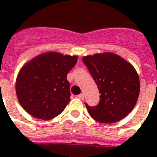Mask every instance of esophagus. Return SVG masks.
Segmentation results:
<instances>
[{"label":"esophagus","instance_id":"34e87169","mask_svg":"<svg viewBox=\"0 0 157 157\" xmlns=\"http://www.w3.org/2000/svg\"><path fill=\"white\" fill-rule=\"evenodd\" d=\"M77 98H78V99L83 100V99H84V94H79V95H78Z\"/></svg>","mask_w":157,"mask_h":157}]
</instances>
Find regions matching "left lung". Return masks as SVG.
<instances>
[{
	"label": "left lung",
	"mask_w": 157,
	"mask_h": 157,
	"mask_svg": "<svg viewBox=\"0 0 157 157\" xmlns=\"http://www.w3.org/2000/svg\"><path fill=\"white\" fill-rule=\"evenodd\" d=\"M101 94L99 104L90 107L89 114L101 123H113L127 116L135 106L140 93L138 72L132 64L113 52L82 57Z\"/></svg>",
	"instance_id": "left-lung-1"
}]
</instances>
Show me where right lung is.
Masks as SVG:
<instances>
[{
  "mask_svg": "<svg viewBox=\"0 0 157 157\" xmlns=\"http://www.w3.org/2000/svg\"><path fill=\"white\" fill-rule=\"evenodd\" d=\"M78 56L46 52L25 63L16 81L19 104L32 116L50 120L59 116L70 102V85L67 75Z\"/></svg>",
  "mask_w": 157,
  "mask_h": 157,
  "instance_id": "right-lung-1",
  "label": "right lung"
}]
</instances>
